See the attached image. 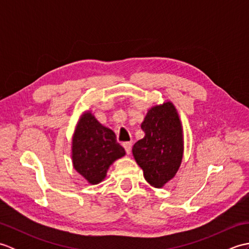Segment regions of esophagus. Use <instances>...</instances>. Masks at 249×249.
Returning a JSON list of instances; mask_svg holds the SVG:
<instances>
[{
	"mask_svg": "<svg viewBox=\"0 0 249 249\" xmlns=\"http://www.w3.org/2000/svg\"><path fill=\"white\" fill-rule=\"evenodd\" d=\"M123 146H124L126 153H127V154L129 155L130 152H131V142H124Z\"/></svg>",
	"mask_w": 249,
	"mask_h": 249,
	"instance_id": "obj_1",
	"label": "esophagus"
}]
</instances>
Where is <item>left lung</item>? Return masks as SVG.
I'll return each instance as SVG.
<instances>
[{
    "label": "left lung",
    "instance_id": "obj_1",
    "mask_svg": "<svg viewBox=\"0 0 249 249\" xmlns=\"http://www.w3.org/2000/svg\"><path fill=\"white\" fill-rule=\"evenodd\" d=\"M144 138L133 146L136 162L151 186L161 188L178 171L183 160V126L171 102L153 106L142 122Z\"/></svg>",
    "mask_w": 249,
    "mask_h": 249
}]
</instances>
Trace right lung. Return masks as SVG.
<instances>
[{
    "mask_svg": "<svg viewBox=\"0 0 249 249\" xmlns=\"http://www.w3.org/2000/svg\"><path fill=\"white\" fill-rule=\"evenodd\" d=\"M125 154L112 130L100 124L91 111L82 113L71 142L72 166L79 174L89 184H98L110 166Z\"/></svg>",
    "mask_w": 249,
    "mask_h": 249,
    "instance_id": "obj_1",
    "label": "right lung"
}]
</instances>
